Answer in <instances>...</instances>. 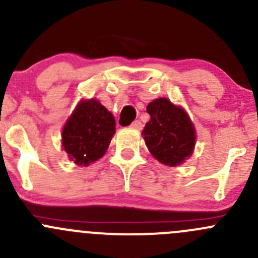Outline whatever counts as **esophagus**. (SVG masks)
I'll return each instance as SVG.
<instances>
[{
    "instance_id": "esophagus-1",
    "label": "esophagus",
    "mask_w": 258,
    "mask_h": 258,
    "mask_svg": "<svg viewBox=\"0 0 258 258\" xmlns=\"http://www.w3.org/2000/svg\"><path fill=\"white\" fill-rule=\"evenodd\" d=\"M131 127H132V128H135V130H142V123L139 121V119H137V121L132 122Z\"/></svg>"
}]
</instances>
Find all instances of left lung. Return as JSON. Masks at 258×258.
Instances as JSON below:
<instances>
[{
  "mask_svg": "<svg viewBox=\"0 0 258 258\" xmlns=\"http://www.w3.org/2000/svg\"><path fill=\"white\" fill-rule=\"evenodd\" d=\"M150 121L142 131L152 156L169 166L182 164L196 146V128L186 112L166 98H157L146 108Z\"/></svg>",
  "mask_w": 258,
  "mask_h": 258,
  "instance_id": "obj_1",
  "label": "left lung"
}]
</instances>
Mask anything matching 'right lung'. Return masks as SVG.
<instances>
[{
  "label": "right lung",
  "instance_id": "obj_1",
  "mask_svg": "<svg viewBox=\"0 0 258 258\" xmlns=\"http://www.w3.org/2000/svg\"><path fill=\"white\" fill-rule=\"evenodd\" d=\"M116 134V121L99 101H82L62 128L61 144L69 159L88 166L106 154Z\"/></svg>",
  "mask_w": 258,
  "mask_h": 258
}]
</instances>
